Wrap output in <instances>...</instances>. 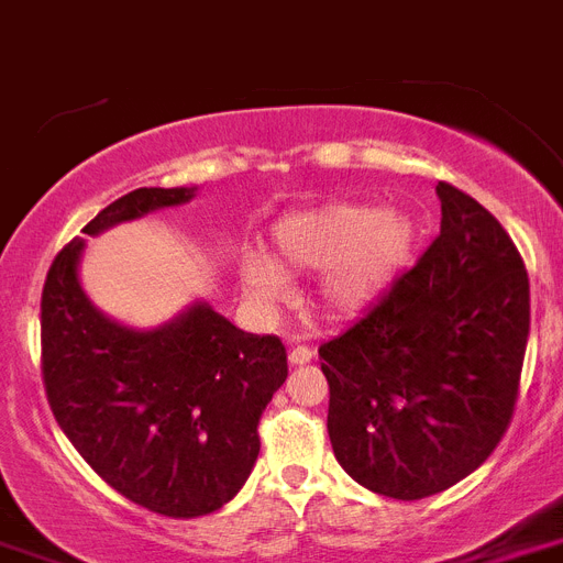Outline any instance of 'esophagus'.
<instances>
[{
	"instance_id": "obj_1",
	"label": "esophagus",
	"mask_w": 563,
	"mask_h": 563,
	"mask_svg": "<svg viewBox=\"0 0 563 563\" xmlns=\"http://www.w3.org/2000/svg\"><path fill=\"white\" fill-rule=\"evenodd\" d=\"M311 354H314V352H311L309 346H295L289 352V363H291V366H306V363L311 361Z\"/></svg>"
}]
</instances>
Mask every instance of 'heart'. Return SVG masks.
I'll use <instances>...</instances> for the list:
<instances>
[{
    "instance_id": "1",
    "label": "heart",
    "mask_w": 563,
    "mask_h": 563,
    "mask_svg": "<svg viewBox=\"0 0 563 563\" xmlns=\"http://www.w3.org/2000/svg\"><path fill=\"white\" fill-rule=\"evenodd\" d=\"M274 263L252 254L243 263V286L260 306L286 297V274L318 272V300L332 314L369 306L412 260L418 225L404 211H380L366 202H329L283 217L272 231Z\"/></svg>"
}]
</instances>
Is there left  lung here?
I'll return each mask as SVG.
<instances>
[{
    "label": "left lung",
    "instance_id": "left-lung-1",
    "mask_svg": "<svg viewBox=\"0 0 563 563\" xmlns=\"http://www.w3.org/2000/svg\"><path fill=\"white\" fill-rule=\"evenodd\" d=\"M434 191L441 234L320 346L334 457L398 500L443 493L493 455L530 338V277L504 225L450 183Z\"/></svg>",
    "mask_w": 563,
    "mask_h": 563
}]
</instances>
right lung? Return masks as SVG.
<instances>
[{
	"label": "right lung",
	"mask_w": 563,
	"mask_h": 563,
	"mask_svg": "<svg viewBox=\"0 0 563 563\" xmlns=\"http://www.w3.org/2000/svg\"><path fill=\"white\" fill-rule=\"evenodd\" d=\"M191 197L136 188L82 234ZM79 254L82 240H70L42 289V380L56 423L99 478L148 512H214L252 475L260 415L289 375L286 346L206 303L151 332L113 323L79 286Z\"/></svg>",
	"instance_id": "1"
}]
</instances>
